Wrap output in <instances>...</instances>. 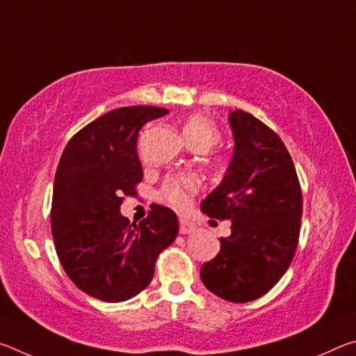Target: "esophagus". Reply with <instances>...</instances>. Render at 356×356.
<instances>
[{"label": "esophagus", "mask_w": 356, "mask_h": 356, "mask_svg": "<svg viewBox=\"0 0 356 356\" xmlns=\"http://www.w3.org/2000/svg\"><path fill=\"white\" fill-rule=\"evenodd\" d=\"M180 234H191L196 229V225L186 218H180Z\"/></svg>", "instance_id": "34e87169"}]
</instances>
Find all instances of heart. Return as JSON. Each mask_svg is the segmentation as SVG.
<instances>
[{"mask_svg": "<svg viewBox=\"0 0 356 356\" xmlns=\"http://www.w3.org/2000/svg\"><path fill=\"white\" fill-rule=\"evenodd\" d=\"M184 136L193 149L209 150L220 141V130L201 114H191L184 122ZM200 190V180L193 174L176 176L166 180L161 188V200L174 209L182 210L190 204V197Z\"/></svg>", "mask_w": 356, "mask_h": 356, "instance_id": "obj_1", "label": "heart"}]
</instances>
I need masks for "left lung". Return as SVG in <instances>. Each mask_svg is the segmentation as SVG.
<instances>
[{"mask_svg": "<svg viewBox=\"0 0 356 356\" xmlns=\"http://www.w3.org/2000/svg\"><path fill=\"white\" fill-rule=\"evenodd\" d=\"M234 156L222 182L202 201L210 218L231 220V236L201 267L210 292L232 303L267 293L291 265L298 245L303 196L292 156L262 120L229 114Z\"/></svg>", "mask_w": 356, "mask_h": 356, "instance_id": "1", "label": "left lung"}]
</instances>
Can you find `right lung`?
<instances>
[{
    "label": "right lung",
    "mask_w": 356,
    "mask_h": 356,
    "mask_svg": "<svg viewBox=\"0 0 356 356\" xmlns=\"http://www.w3.org/2000/svg\"><path fill=\"white\" fill-rule=\"evenodd\" d=\"M166 113L146 105L113 110L76 131L59 160L51 201L59 262L80 291L108 303L144 291L156 257L179 234L177 215L165 206L152 204L138 225L119 212L143 180L138 134Z\"/></svg>",
    "instance_id": "add662e5"
}]
</instances>
